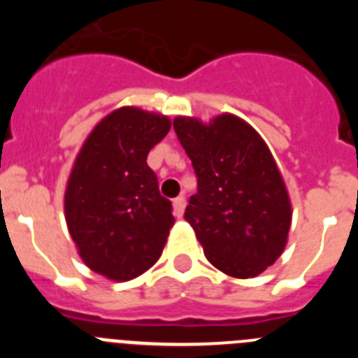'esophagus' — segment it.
Wrapping results in <instances>:
<instances>
[{
    "mask_svg": "<svg viewBox=\"0 0 358 358\" xmlns=\"http://www.w3.org/2000/svg\"><path fill=\"white\" fill-rule=\"evenodd\" d=\"M185 206H186V199L182 197H177L173 199V211H176L177 217H181L182 213H185Z\"/></svg>",
    "mask_w": 358,
    "mask_h": 358,
    "instance_id": "1",
    "label": "esophagus"
}]
</instances>
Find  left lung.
<instances>
[{"label":"left lung","mask_w":358,"mask_h":358,"mask_svg":"<svg viewBox=\"0 0 358 358\" xmlns=\"http://www.w3.org/2000/svg\"><path fill=\"white\" fill-rule=\"evenodd\" d=\"M173 131L197 176L185 218L204 255L229 276H258L285 249L292 218L273 154L233 115L217 116L210 125L179 116Z\"/></svg>","instance_id":"1"}]
</instances>
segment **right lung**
Masks as SVG:
<instances>
[{
    "label": "right lung",
    "mask_w": 358,
    "mask_h": 358,
    "mask_svg": "<svg viewBox=\"0 0 358 358\" xmlns=\"http://www.w3.org/2000/svg\"><path fill=\"white\" fill-rule=\"evenodd\" d=\"M170 125L166 116L122 107L78 152L64 195L66 222L84 264L109 280L127 281L150 268L176 222L147 164Z\"/></svg>",
    "instance_id": "1"
}]
</instances>
